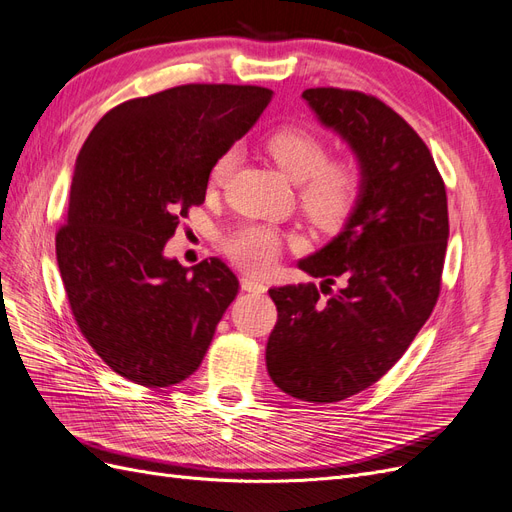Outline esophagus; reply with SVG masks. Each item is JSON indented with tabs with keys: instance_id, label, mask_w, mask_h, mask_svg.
Here are the masks:
<instances>
[{
	"instance_id": "obj_1",
	"label": "esophagus",
	"mask_w": 512,
	"mask_h": 512,
	"mask_svg": "<svg viewBox=\"0 0 512 512\" xmlns=\"http://www.w3.org/2000/svg\"><path fill=\"white\" fill-rule=\"evenodd\" d=\"M240 287H242V291H249V293H266V285L251 276H242Z\"/></svg>"
}]
</instances>
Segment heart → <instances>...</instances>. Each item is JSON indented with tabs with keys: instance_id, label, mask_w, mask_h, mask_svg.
Wrapping results in <instances>:
<instances>
[{
	"instance_id": "b5f03b06",
	"label": "heart",
	"mask_w": 512,
	"mask_h": 512,
	"mask_svg": "<svg viewBox=\"0 0 512 512\" xmlns=\"http://www.w3.org/2000/svg\"><path fill=\"white\" fill-rule=\"evenodd\" d=\"M272 160L299 183V204L306 217L325 230L344 225L361 198V168L352 158L329 160V145L318 132L304 126H282L266 139ZM238 149L227 147L208 170L211 187L230 179ZM225 253L246 272L263 274L280 255V234L270 225L246 223L225 238Z\"/></svg>"
}]
</instances>
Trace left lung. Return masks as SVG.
I'll list each match as a JSON object with an SVG mask.
<instances>
[{
	"instance_id": "8db88e82",
	"label": "left lung",
	"mask_w": 512,
	"mask_h": 512,
	"mask_svg": "<svg viewBox=\"0 0 512 512\" xmlns=\"http://www.w3.org/2000/svg\"><path fill=\"white\" fill-rule=\"evenodd\" d=\"M301 99L350 145L363 189L344 230L299 261L325 278L320 289H270L278 323L266 365L282 392L335 403L386 375L432 314L449 238L447 194L426 143L380 99L339 88H308Z\"/></svg>"
}]
</instances>
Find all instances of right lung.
I'll return each instance as SVG.
<instances>
[{
    "mask_svg": "<svg viewBox=\"0 0 512 512\" xmlns=\"http://www.w3.org/2000/svg\"><path fill=\"white\" fill-rule=\"evenodd\" d=\"M272 90L185 84L126 101L75 160L56 261L86 342L126 380L166 388L192 375L238 278L217 257H164L179 219L204 202L215 158L253 128Z\"/></svg>",
    "mask_w": 512,
    "mask_h": 512,
    "instance_id": "obj_1",
    "label": "right lung"
}]
</instances>
